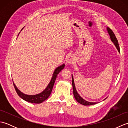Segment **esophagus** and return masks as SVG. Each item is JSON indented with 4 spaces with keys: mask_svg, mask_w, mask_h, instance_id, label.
Wrapping results in <instances>:
<instances>
[{
    "mask_svg": "<svg viewBox=\"0 0 128 128\" xmlns=\"http://www.w3.org/2000/svg\"><path fill=\"white\" fill-rule=\"evenodd\" d=\"M74 60V56H73L72 55H69L66 57V62L68 64H70L72 63Z\"/></svg>",
    "mask_w": 128,
    "mask_h": 128,
    "instance_id": "1",
    "label": "esophagus"
}]
</instances>
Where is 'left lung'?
Here are the masks:
<instances>
[{"instance_id": "1", "label": "left lung", "mask_w": 128, "mask_h": 128, "mask_svg": "<svg viewBox=\"0 0 128 128\" xmlns=\"http://www.w3.org/2000/svg\"><path fill=\"white\" fill-rule=\"evenodd\" d=\"M107 30L108 34H109L110 36V40H112V42L114 43V46H116V50H117L118 51V52L120 53V48H119L118 40H117V39H116L115 34H114L113 31L111 30L109 28H107ZM72 88H73V94H74V96L75 97V100H76V101L78 102L79 103H80V104L84 105V106H91V105H94V104H96V103H97V102H91L87 101V100L82 98L80 96L79 94L78 93L76 89L75 86V83H74V78H73L72 75Z\"/></svg>"}]
</instances>
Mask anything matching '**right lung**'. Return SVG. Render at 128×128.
<instances>
[{
	"label": "right lung",
	"instance_id": "obj_1",
	"mask_svg": "<svg viewBox=\"0 0 128 128\" xmlns=\"http://www.w3.org/2000/svg\"><path fill=\"white\" fill-rule=\"evenodd\" d=\"M64 66H65V64H62L60 66H59L57 67L55 69V70L54 71L52 77L50 82L48 84L47 86L46 87V88L42 92H40V93L36 94L30 95V94H26L22 93V92H21L20 90L18 89V88L16 87L15 84L13 81L14 86L15 90L16 92H17L18 94V95L19 97H20L22 100L30 103H40L43 102V101H44L45 100H47L48 98L50 97L52 92V91L54 84V82H55L57 75H58V74H59V72L61 71V70H62L64 68Z\"/></svg>",
	"mask_w": 128,
	"mask_h": 128
}]
</instances>
